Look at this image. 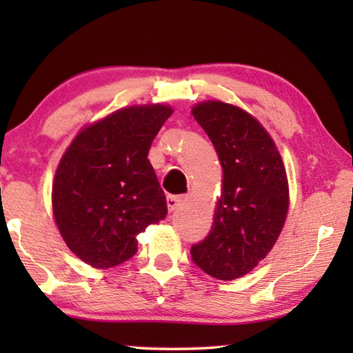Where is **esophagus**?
<instances>
[{
	"mask_svg": "<svg viewBox=\"0 0 353 353\" xmlns=\"http://www.w3.org/2000/svg\"><path fill=\"white\" fill-rule=\"evenodd\" d=\"M181 202H183L181 197H176V196H168V197H167V209H168V212L176 210L178 207L181 205Z\"/></svg>",
	"mask_w": 353,
	"mask_h": 353,
	"instance_id": "esophagus-1",
	"label": "esophagus"
}]
</instances>
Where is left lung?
I'll use <instances>...</instances> for the list:
<instances>
[{
  "label": "left lung",
  "mask_w": 353,
  "mask_h": 353,
  "mask_svg": "<svg viewBox=\"0 0 353 353\" xmlns=\"http://www.w3.org/2000/svg\"><path fill=\"white\" fill-rule=\"evenodd\" d=\"M219 156L223 180L210 233L191 248V259L212 278L231 281L257 267L281 234L289 183L281 154L248 110L219 99L192 105Z\"/></svg>",
  "instance_id": "obj_1"
}]
</instances>
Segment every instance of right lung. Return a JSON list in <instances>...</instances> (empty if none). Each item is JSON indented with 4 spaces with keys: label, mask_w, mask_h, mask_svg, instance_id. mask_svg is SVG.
Listing matches in <instances>:
<instances>
[{
    "label": "right lung",
    "mask_w": 353,
    "mask_h": 353,
    "mask_svg": "<svg viewBox=\"0 0 353 353\" xmlns=\"http://www.w3.org/2000/svg\"><path fill=\"white\" fill-rule=\"evenodd\" d=\"M173 114L137 104L85 125L62 154L52 181V215L72 252L93 268L127 262L137 236L165 219L167 202L148 159Z\"/></svg>",
    "instance_id": "1"
}]
</instances>
